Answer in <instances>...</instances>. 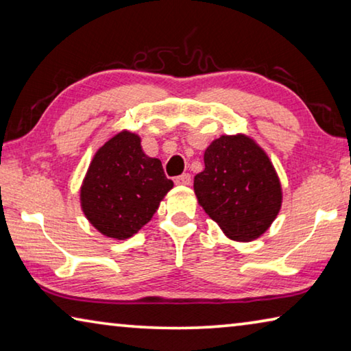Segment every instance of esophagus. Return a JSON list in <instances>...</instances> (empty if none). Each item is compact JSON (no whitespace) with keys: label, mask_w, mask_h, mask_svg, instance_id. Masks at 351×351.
I'll return each mask as SVG.
<instances>
[{"label":"esophagus","mask_w":351,"mask_h":351,"mask_svg":"<svg viewBox=\"0 0 351 351\" xmlns=\"http://www.w3.org/2000/svg\"><path fill=\"white\" fill-rule=\"evenodd\" d=\"M175 182L178 184V186H189V184L192 182V176H190L189 173H182L180 176H176Z\"/></svg>","instance_id":"34e87169"}]
</instances>
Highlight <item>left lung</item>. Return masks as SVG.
<instances>
[{"mask_svg":"<svg viewBox=\"0 0 351 351\" xmlns=\"http://www.w3.org/2000/svg\"><path fill=\"white\" fill-rule=\"evenodd\" d=\"M193 190L207 215L237 241L258 239L282 207L274 165L245 134H224L206 148L204 170L195 176Z\"/></svg>","mask_w":351,"mask_h":351,"instance_id":"1","label":"left lung"}]
</instances>
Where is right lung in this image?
Masks as SVG:
<instances>
[{
	"mask_svg": "<svg viewBox=\"0 0 351 351\" xmlns=\"http://www.w3.org/2000/svg\"><path fill=\"white\" fill-rule=\"evenodd\" d=\"M171 187L161 161L123 130L94 154L80 187L82 210L100 234L125 240L150 221Z\"/></svg>",
	"mask_w": 351,
	"mask_h": 351,
	"instance_id": "add662e5",
	"label": "right lung"
}]
</instances>
